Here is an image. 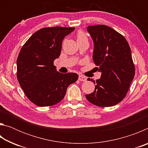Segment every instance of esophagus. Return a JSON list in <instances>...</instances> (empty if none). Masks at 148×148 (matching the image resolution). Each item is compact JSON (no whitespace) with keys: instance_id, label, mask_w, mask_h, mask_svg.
Listing matches in <instances>:
<instances>
[{"instance_id":"34e87169","label":"esophagus","mask_w":148,"mask_h":148,"mask_svg":"<svg viewBox=\"0 0 148 148\" xmlns=\"http://www.w3.org/2000/svg\"><path fill=\"white\" fill-rule=\"evenodd\" d=\"M78 79L79 80V81H82V82H86L87 80V78H86V77H85L84 76L79 75L78 77Z\"/></svg>"}]
</instances>
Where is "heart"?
<instances>
[{
    "instance_id": "b5f03b06",
    "label": "heart",
    "mask_w": 148,
    "mask_h": 148,
    "mask_svg": "<svg viewBox=\"0 0 148 148\" xmlns=\"http://www.w3.org/2000/svg\"><path fill=\"white\" fill-rule=\"evenodd\" d=\"M76 39L77 43H80V42H83L86 41L88 42V39H87L86 34H85L84 32H82L81 31L77 32L76 35Z\"/></svg>"
}]
</instances>
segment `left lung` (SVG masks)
<instances>
[{
  "label": "left lung",
  "instance_id": "8db88e82",
  "mask_svg": "<svg viewBox=\"0 0 148 148\" xmlns=\"http://www.w3.org/2000/svg\"><path fill=\"white\" fill-rule=\"evenodd\" d=\"M87 30L94 42L92 59L102 74L96 81L87 79L96 86L86 99L98 106H114L126 96L134 77L131 48L125 37L108 26H88Z\"/></svg>",
  "mask_w": 148,
  "mask_h": 148
}]
</instances>
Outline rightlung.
Returning a JSON list of instances; mask_svg holds the SVG:
<instances>
[{
    "mask_svg": "<svg viewBox=\"0 0 148 148\" xmlns=\"http://www.w3.org/2000/svg\"><path fill=\"white\" fill-rule=\"evenodd\" d=\"M74 27H46L32 35L17 59V77L26 97L38 106H53L61 101L76 73L57 72L53 61L61 54L64 37Z\"/></svg>",
    "mask_w": 148,
    "mask_h": 148,
    "instance_id": "1",
    "label": "right lung"
}]
</instances>
